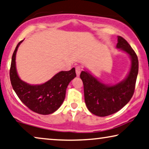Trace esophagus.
<instances>
[{"mask_svg":"<svg viewBox=\"0 0 149 149\" xmlns=\"http://www.w3.org/2000/svg\"><path fill=\"white\" fill-rule=\"evenodd\" d=\"M75 72H76L77 76L79 77V75H80V73H81V69L79 67V66H77V67L75 68Z\"/></svg>","mask_w":149,"mask_h":149,"instance_id":"obj_1","label":"esophagus"}]
</instances>
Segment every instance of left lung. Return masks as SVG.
I'll return each mask as SVG.
<instances>
[{"label": "left lung", "instance_id": "8db88e82", "mask_svg": "<svg viewBox=\"0 0 149 149\" xmlns=\"http://www.w3.org/2000/svg\"><path fill=\"white\" fill-rule=\"evenodd\" d=\"M116 48L128 53L131 58L130 72L124 80L116 85L108 86L86 71H82L80 74L88 109L98 116H106L119 111L130 100L134 92L139 72L138 57L128 42L120 36L118 37Z\"/></svg>", "mask_w": 149, "mask_h": 149}]
</instances>
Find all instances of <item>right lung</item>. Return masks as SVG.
Instances as JSON below:
<instances>
[{"instance_id":"obj_1","label":"right lung","mask_w":149,"mask_h":149,"mask_svg":"<svg viewBox=\"0 0 149 149\" xmlns=\"http://www.w3.org/2000/svg\"><path fill=\"white\" fill-rule=\"evenodd\" d=\"M20 41L13 54L10 68L11 85L21 101L31 110L47 115L55 112L60 107L65 97L66 89L70 82L76 77L75 68L62 71L50 80L41 85H30L22 81L17 74L15 57Z\"/></svg>"}]
</instances>
